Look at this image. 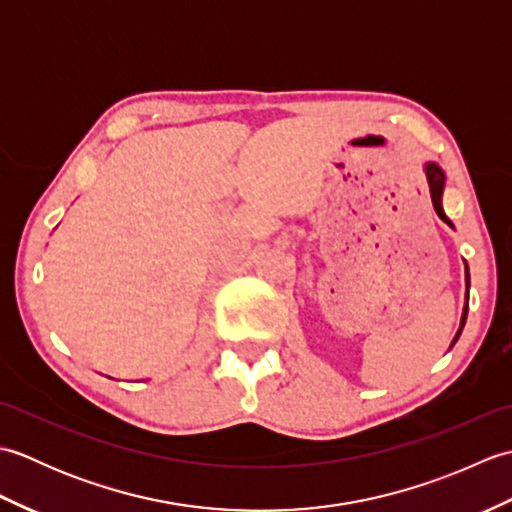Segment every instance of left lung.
<instances>
[{
    "label": "left lung",
    "instance_id": "1",
    "mask_svg": "<svg viewBox=\"0 0 512 512\" xmlns=\"http://www.w3.org/2000/svg\"><path fill=\"white\" fill-rule=\"evenodd\" d=\"M424 171H427V180H429V191H431V202H433V209H436V213L442 217V220H447V215H444L442 211V191H444V173L442 169L436 165V162H429L427 167H424ZM449 222V220H447ZM466 286H469V268H466ZM466 297H469V290H466ZM466 312H469V299H466V306H464V314H462V325L458 334H455L453 343L458 341V336L464 328V321H466Z\"/></svg>",
    "mask_w": 512,
    "mask_h": 512
}]
</instances>
